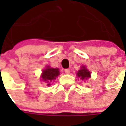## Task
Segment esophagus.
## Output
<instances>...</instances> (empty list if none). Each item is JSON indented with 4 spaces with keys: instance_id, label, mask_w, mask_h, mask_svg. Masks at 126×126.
<instances>
[{
    "instance_id": "1",
    "label": "esophagus",
    "mask_w": 126,
    "mask_h": 126,
    "mask_svg": "<svg viewBox=\"0 0 126 126\" xmlns=\"http://www.w3.org/2000/svg\"><path fill=\"white\" fill-rule=\"evenodd\" d=\"M64 72L66 74H70V70L69 69H64Z\"/></svg>"
}]
</instances>
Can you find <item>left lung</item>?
Listing matches in <instances>:
<instances>
[{
	"mask_svg": "<svg viewBox=\"0 0 126 126\" xmlns=\"http://www.w3.org/2000/svg\"><path fill=\"white\" fill-rule=\"evenodd\" d=\"M77 76H79L82 80L88 79L90 77V72L88 69H86L85 66H82V68L78 71Z\"/></svg>",
	"mask_w": 126,
	"mask_h": 126,
	"instance_id": "1",
	"label": "left lung"
}]
</instances>
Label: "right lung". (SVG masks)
Returning a JSON list of instances; mask_svg holds the SVG:
<instances>
[{"label":"right lung","mask_w":126,"mask_h":126,"mask_svg":"<svg viewBox=\"0 0 126 126\" xmlns=\"http://www.w3.org/2000/svg\"><path fill=\"white\" fill-rule=\"evenodd\" d=\"M59 74H60V71L57 68L54 69V68H50L47 66L45 70L43 71L41 78L43 80L46 81L47 85L49 86L50 85V82L55 80L59 76Z\"/></svg>","instance_id":"1"}]
</instances>
